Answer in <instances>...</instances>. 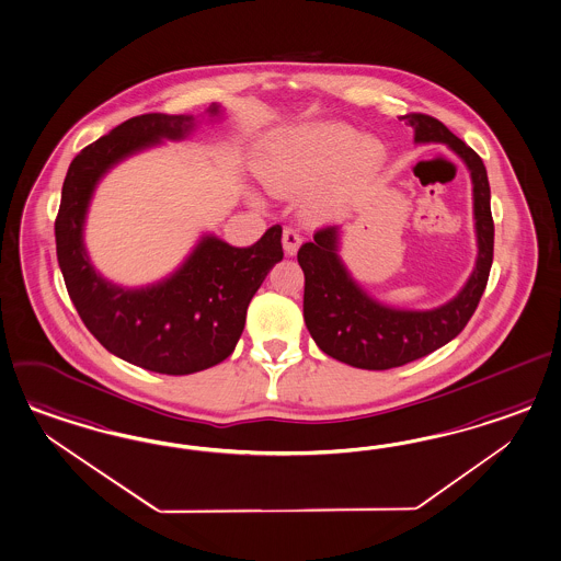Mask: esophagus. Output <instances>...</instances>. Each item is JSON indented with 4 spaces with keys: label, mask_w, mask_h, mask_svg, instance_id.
Returning <instances> with one entry per match:
<instances>
[{
    "label": "esophagus",
    "mask_w": 561,
    "mask_h": 561,
    "mask_svg": "<svg viewBox=\"0 0 561 561\" xmlns=\"http://www.w3.org/2000/svg\"><path fill=\"white\" fill-rule=\"evenodd\" d=\"M282 242H284V251H286V255H296L298 253V249H300V242H302V238L298 234V230L296 228H284V234H282Z\"/></svg>",
    "instance_id": "1"
}]
</instances>
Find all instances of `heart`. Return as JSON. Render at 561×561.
<instances>
[{
    "label": "heart",
    "mask_w": 561,
    "mask_h": 561,
    "mask_svg": "<svg viewBox=\"0 0 561 561\" xmlns=\"http://www.w3.org/2000/svg\"><path fill=\"white\" fill-rule=\"evenodd\" d=\"M366 172L382 160V146L359 137L347 125H314L279 137L259 164V174L273 193H302L340 169Z\"/></svg>",
    "instance_id": "1"
}]
</instances>
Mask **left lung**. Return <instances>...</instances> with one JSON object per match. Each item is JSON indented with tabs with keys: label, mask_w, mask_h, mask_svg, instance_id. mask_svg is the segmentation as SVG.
<instances>
[{
	"label": "left lung",
	"mask_w": 561,
	"mask_h": 561,
	"mask_svg": "<svg viewBox=\"0 0 561 561\" xmlns=\"http://www.w3.org/2000/svg\"><path fill=\"white\" fill-rule=\"evenodd\" d=\"M403 119L415 129L417 144H446L471 170L479 253L469 282L450 302L432 310H399L376 302L352 279L337 255V226L317 230L298 251L306 327L327 356L362 370L397 368L455 340L473 317L492 270L493 218L483 160L440 121L424 113H409Z\"/></svg>",
	"instance_id": "left-lung-1"
}]
</instances>
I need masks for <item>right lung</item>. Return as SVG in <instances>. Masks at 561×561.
<instances>
[{
	"label": "right lung",
	"mask_w": 561,
	"mask_h": 561,
	"mask_svg": "<svg viewBox=\"0 0 561 561\" xmlns=\"http://www.w3.org/2000/svg\"><path fill=\"white\" fill-rule=\"evenodd\" d=\"M218 113L211 104L209 115ZM193 127V115L148 113L85 146L69 164L55 220L57 261L88 331L121 359L172 376L211 368L234 352L251 298L284 259L282 226L275 224L247 249L202 238L179 272L148 288H119L94 272L82 232L102 174L162 137L183 139Z\"/></svg>",
	"instance_id": "right-lung-1"
}]
</instances>
